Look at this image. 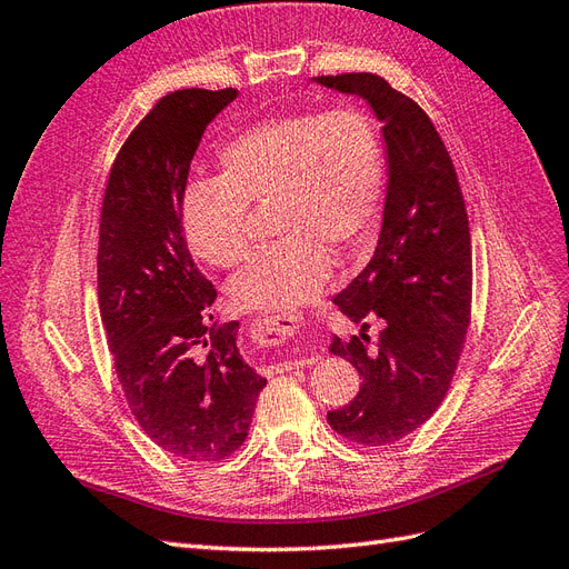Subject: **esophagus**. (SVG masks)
I'll list each match as a JSON object with an SVG mask.
<instances>
[{
    "label": "esophagus",
    "mask_w": 569,
    "mask_h": 569,
    "mask_svg": "<svg viewBox=\"0 0 569 569\" xmlns=\"http://www.w3.org/2000/svg\"><path fill=\"white\" fill-rule=\"evenodd\" d=\"M301 320L303 318L299 316H256L249 328L251 342L258 347H280L289 340H295V335L301 328ZM306 363H309V359L284 361V363H278V371L284 373V371H291V368H299Z\"/></svg>",
    "instance_id": "34e87169"
}]
</instances>
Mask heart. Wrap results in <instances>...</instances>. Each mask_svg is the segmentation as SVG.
<instances>
[{"mask_svg": "<svg viewBox=\"0 0 569 569\" xmlns=\"http://www.w3.org/2000/svg\"><path fill=\"white\" fill-rule=\"evenodd\" d=\"M220 177L187 183L181 229L191 253L234 268L251 251L249 206H270V234L229 282L241 311L287 313L309 303L332 258L359 256L373 239L386 160L373 117L359 107L299 110L256 121L218 150Z\"/></svg>", "mask_w": 569, "mask_h": 569, "instance_id": "1", "label": "heart"}]
</instances>
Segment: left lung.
Returning <instances> with one entry per match:
<instances>
[{
  "label": "left lung",
  "instance_id": "left-lung-1",
  "mask_svg": "<svg viewBox=\"0 0 569 569\" xmlns=\"http://www.w3.org/2000/svg\"><path fill=\"white\" fill-rule=\"evenodd\" d=\"M320 86L361 96L382 121L388 193L376 253L332 301L368 330L335 337L330 351L361 376V390L328 411L332 431L382 448L421 428L450 390L471 320V234L450 152L433 121L376 73L318 76Z\"/></svg>",
  "mask_w": 569,
  "mask_h": 569
}]
</instances>
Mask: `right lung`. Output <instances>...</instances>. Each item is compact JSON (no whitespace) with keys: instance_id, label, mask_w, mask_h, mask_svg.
Listing matches in <instances>:
<instances>
[{"instance_id":"obj_1","label":"right lung","mask_w":569,"mask_h":569,"mask_svg":"<svg viewBox=\"0 0 569 569\" xmlns=\"http://www.w3.org/2000/svg\"><path fill=\"white\" fill-rule=\"evenodd\" d=\"M234 98L183 88L158 100L121 146L100 212L98 299L119 386L152 442L201 465L241 448L266 388L239 355V322L208 326L218 291L181 229L196 148Z\"/></svg>"}]
</instances>
